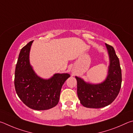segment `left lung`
Returning a JSON list of instances; mask_svg holds the SVG:
<instances>
[{"label": "left lung", "mask_w": 133, "mask_h": 133, "mask_svg": "<svg viewBox=\"0 0 133 133\" xmlns=\"http://www.w3.org/2000/svg\"><path fill=\"white\" fill-rule=\"evenodd\" d=\"M109 58L108 75L99 83H91L75 76L77 94L81 103L88 108H104L115 101L122 85V70L119 59L112 46L105 44Z\"/></svg>", "instance_id": "obj_1"}]
</instances>
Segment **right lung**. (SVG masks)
Returning a JSON list of instances; mask_svg holds the SVG:
<instances>
[{"label":"right lung","instance_id":"add662e5","mask_svg":"<svg viewBox=\"0 0 133 133\" xmlns=\"http://www.w3.org/2000/svg\"><path fill=\"white\" fill-rule=\"evenodd\" d=\"M32 42L23 47L18 55L15 75L16 92L21 101L30 109L48 110L58 103L62 85L70 75L57 73L49 79L37 75L30 62Z\"/></svg>","mask_w":133,"mask_h":133}]
</instances>
